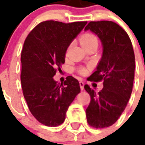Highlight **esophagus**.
I'll return each instance as SVG.
<instances>
[{"instance_id": "obj_1", "label": "esophagus", "mask_w": 145, "mask_h": 145, "mask_svg": "<svg viewBox=\"0 0 145 145\" xmlns=\"http://www.w3.org/2000/svg\"><path fill=\"white\" fill-rule=\"evenodd\" d=\"M80 89H81V91H84V82L83 81H80Z\"/></svg>"}]
</instances>
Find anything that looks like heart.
<instances>
[{"label":"heart","instance_id":"1","mask_svg":"<svg viewBox=\"0 0 145 145\" xmlns=\"http://www.w3.org/2000/svg\"><path fill=\"white\" fill-rule=\"evenodd\" d=\"M80 43L81 45L83 46V48L84 47H87L88 45L93 44H96L97 43V37L93 34H91V33H87V34L84 35L80 39ZM79 72H80L81 74H84L85 73L86 70L84 69H79Z\"/></svg>","mask_w":145,"mask_h":145}]
</instances>
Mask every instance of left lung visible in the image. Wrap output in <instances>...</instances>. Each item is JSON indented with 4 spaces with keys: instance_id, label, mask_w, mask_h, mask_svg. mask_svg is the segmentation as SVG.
I'll return each mask as SVG.
<instances>
[{
    "instance_id": "obj_1",
    "label": "left lung",
    "mask_w": 145,
    "mask_h": 145,
    "mask_svg": "<svg viewBox=\"0 0 145 145\" xmlns=\"http://www.w3.org/2000/svg\"><path fill=\"white\" fill-rule=\"evenodd\" d=\"M84 30L97 35L102 45L96 71L87 80H104L99 92L87 84L84 86L91 96L86 109L87 123L94 128H105L116 122L130 99L134 80V52L128 34L113 22H90Z\"/></svg>"
}]
</instances>
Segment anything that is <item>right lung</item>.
Here are the masks:
<instances>
[{"mask_svg":"<svg viewBox=\"0 0 145 145\" xmlns=\"http://www.w3.org/2000/svg\"><path fill=\"white\" fill-rule=\"evenodd\" d=\"M86 24L43 22L24 42L21 54L23 95L32 115L45 126L62 123L68 108L80 92V83L74 77L67 76L61 85L53 77L64 64L67 48Z\"/></svg>","mask_w":145,"mask_h":145,"instance_id":"add662e5","label":"right lung"}]
</instances>
